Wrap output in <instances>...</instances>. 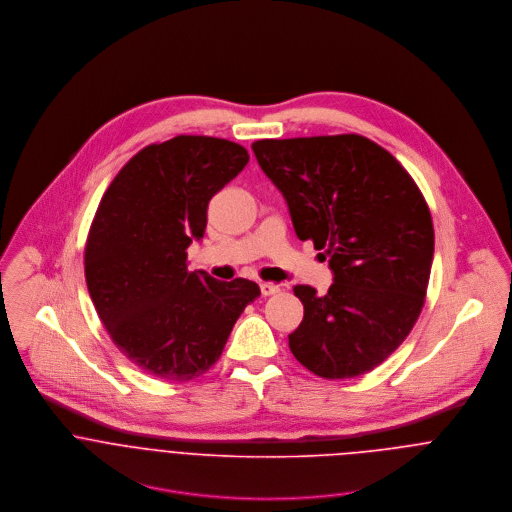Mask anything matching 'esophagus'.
Here are the masks:
<instances>
[{
  "label": "esophagus",
  "mask_w": 512,
  "mask_h": 512,
  "mask_svg": "<svg viewBox=\"0 0 512 512\" xmlns=\"http://www.w3.org/2000/svg\"><path fill=\"white\" fill-rule=\"evenodd\" d=\"M260 290H262V295H274V293L280 292V286H276L272 282H262Z\"/></svg>",
  "instance_id": "obj_1"
}]
</instances>
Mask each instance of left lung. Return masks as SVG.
I'll list each match as a JSON object with an SVG mask.
<instances>
[{
  "label": "left lung",
  "instance_id": "1",
  "mask_svg": "<svg viewBox=\"0 0 512 512\" xmlns=\"http://www.w3.org/2000/svg\"><path fill=\"white\" fill-rule=\"evenodd\" d=\"M252 149L282 191L299 240L329 256L325 295L295 286L303 321L293 357L321 378H353L386 361L424 307L434 224L410 173L357 134L260 140Z\"/></svg>",
  "mask_w": 512,
  "mask_h": 512
}]
</instances>
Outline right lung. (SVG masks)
I'll return each instance as SVG.
<instances>
[{"mask_svg": "<svg viewBox=\"0 0 512 512\" xmlns=\"http://www.w3.org/2000/svg\"><path fill=\"white\" fill-rule=\"evenodd\" d=\"M248 151L209 136H177L138 151L106 189L84 250L88 293L114 345L147 374H205L258 284L187 270L209 201L248 163Z\"/></svg>", "mask_w": 512, "mask_h": 512, "instance_id": "right-lung-1", "label": "right lung"}]
</instances>
